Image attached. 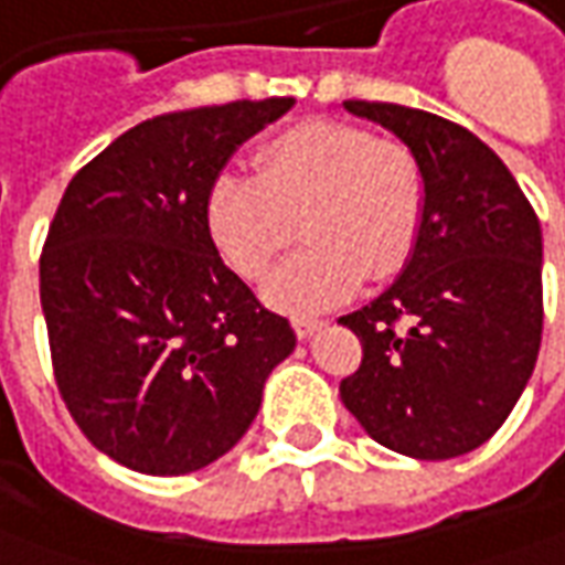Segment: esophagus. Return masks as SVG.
Masks as SVG:
<instances>
[{"label":"esophagus","mask_w":565,"mask_h":565,"mask_svg":"<svg viewBox=\"0 0 565 565\" xmlns=\"http://www.w3.org/2000/svg\"><path fill=\"white\" fill-rule=\"evenodd\" d=\"M322 326H326V322L313 320V317H295V320H291V329H295L298 338H310L313 332H320Z\"/></svg>","instance_id":"34e87169"}]
</instances>
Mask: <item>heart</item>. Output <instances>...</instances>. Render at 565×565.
Wrapping results in <instances>:
<instances>
[{"mask_svg":"<svg viewBox=\"0 0 565 565\" xmlns=\"http://www.w3.org/2000/svg\"><path fill=\"white\" fill-rule=\"evenodd\" d=\"M299 227L295 228L294 224ZM424 224V171L406 143L341 119H305L255 150V178L227 171L205 200V231L243 279L267 274L301 231L305 248L264 279L286 313L329 310L363 279H391Z\"/></svg>","mask_w":565,"mask_h":565,"instance_id":"b5f03b06","label":"heart"}]
</instances>
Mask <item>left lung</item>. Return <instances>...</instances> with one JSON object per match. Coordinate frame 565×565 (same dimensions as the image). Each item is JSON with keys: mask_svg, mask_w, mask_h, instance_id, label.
<instances>
[{"mask_svg": "<svg viewBox=\"0 0 565 565\" xmlns=\"http://www.w3.org/2000/svg\"><path fill=\"white\" fill-rule=\"evenodd\" d=\"M344 110L391 128L418 157L424 224L394 286L338 320L363 344L341 399L381 446L458 458L504 424L539 360L542 224L465 126L379 100H344Z\"/></svg>", "mask_w": 565, "mask_h": 565, "instance_id": "left-lung-1", "label": "left lung"}]
</instances>
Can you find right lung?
I'll return each instance as SVG.
<instances>
[{"instance_id": "1", "label": "right lung", "mask_w": 565, "mask_h": 565, "mask_svg": "<svg viewBox=\"0 0 565 565\" xmlns=\"http://www.w3.org/2000/svg\"><path fill=\"white\" fill-rule=\"evenodd\" d=\"M291 97L153 116L82 166L39 255L61 399L113 461L181 477L243 439L295 350L286 317L221 260L205 200Z\"/></svg>"}]
</instances>
